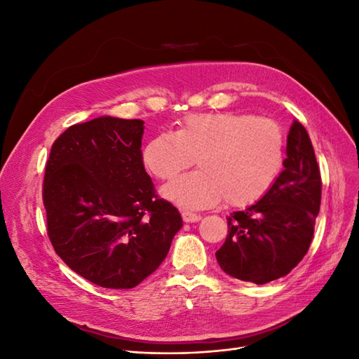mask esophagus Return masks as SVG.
Returning a JSON list of instances; mask_svg holds the SVG:
<instances>
[{"instance_id": "obj_1", "label": "esophagus", "mask_w": 359, "mask_h": 359, "mask_svg": "<svg viewBox=\"0 0 359 359\" xmlns=\"http://www.w3.org/2000/svg\"><path fill=\"white\" fill-rule=\"evenodd\" d=\"M181 215H182V220L186 223H196V222L201 220L199 214H194V212H190V211H182Z\"/></svg>"}]
</instances>
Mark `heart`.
Returning <instances> with one entry per match:
<instances>
[{
	"mask_svg": "<svg viewBox=\"0 0 359 359\" xmlns=\"http://www.w3.org/2000/svg\"><path fill=\"white\" fill-rule=\"evenodd\" d=\"M283 156L280 126L240 112L189 115L177 135L161 132L142 151L147 169L161 181L175 178L196 158L199 170L163 189L166 199L189 210L210 208L223 199L238 208L257 202L278 177Z\"/></svg>",
	"mask_w": 359,
	"mask_h": 359,
	"instance_id": "obj_1",
	"label": "heart"
}]
</instances>
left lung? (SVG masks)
Returning a JSON list of instances; mask_svg holds the SVG:
<instances>
[{
    "instance_id": "obj_1",
    "label": "left lung",
    "mask_w": 359,
    "mask_h": 359,
    "mask_svg": "<svg viewBox=\"0 0 359 359\" xmlns=\"http://www.w3.org/2000/svg\"><path fill=\"white\" fill-rule=\"evenodd\" d=\"M322 198L320 170L306 127L293 121L277 180L255 205L227 217L215 257L226 274L265 285L289 274L309 252Z\"/></svg>"
}]
</instances>
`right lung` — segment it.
Segmentation results:
<instances>
[{
    "instance_id": "right-lung-1",
    "label": "right lung",
    "mask_w": 359,
    "mask_h": 359,
    "mask_svg": "<svg viewBox=\"0 0 359 359\" xmlns=\"http://www.w3.org/2000/svg\"><path fill=\"white\" fill-rule=\"evenodd\" d=\"M142 135L140 119L94 118L69 127L46 163L49 240L74 273L107 289L153 274L182 226L145 170Z\"/></svg>"
}]
</instances>
